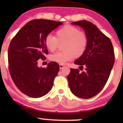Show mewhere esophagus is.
I'll list each match as a JSON object with an SVG mask.
<instances>
[{
	"label": "esophagus",
	"mask_w": 123,
	"mask_h": 123,
	"mask_svg": "<svg viewBox=\"0 0 123 123\" xmlns=\"http://www.w3.org/2000/svg\"><path fill=\"white\" fill-rule=\"evenodd\" d=\"M64 67H65V66L63 65L60 64V69H63Z\"/></svg>",
	"instance_id": "esophagus-1"
}]
</instances>
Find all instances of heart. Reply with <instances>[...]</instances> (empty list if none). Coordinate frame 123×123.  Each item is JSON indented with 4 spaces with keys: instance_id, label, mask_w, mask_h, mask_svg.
Segmentation results:
<instances>
[{
    "instance_id": "b5f03b06",
    "label": "heart",
    "mask_w": 123,
    "mask_h": 123,
    "mask_svg": "<svg viewBox=\"0 0 123 123\" xmlns=\"http://www.w3.org/2000/svg\"><path fill=\"white\" fill-rule=\"evenodd\" d=\"M88 39L84 32L72 25H66L56 31L55 36L49 34L44 39L47 49L53 52L60 44L63 43L61 52L51 55L50 60L60 64H64L74 57L79 58L84 54L88 46Z\"/></svg>"
}]
</instances>
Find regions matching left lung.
<instances>
[{"label":"left lung","mask_w":123,"mask_h":123,"mask_svg":"<svg viewBox=\"0 0 123 123\" xmlns=\"http://www.w3.org/2000/svg\"><path fill=\"white\" fill-rule=\"evenodd\" d=\"M72 24L81 26L88 37L87 50L75 61L80 66L70 68L68 76L69 86L74 95L83 99L94 97L102 90L108 81L115 63V53L111 40L97 28L86 20L76 21Z\"/></svg>","instance_id":"8db88e82"}]
</instances>
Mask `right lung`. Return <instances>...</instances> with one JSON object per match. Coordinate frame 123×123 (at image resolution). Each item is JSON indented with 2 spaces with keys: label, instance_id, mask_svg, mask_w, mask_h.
Returning <instances> with one entry per match:
<instances>
[{
  "label": "right lung",
  "instance_id": "1",
  "mask_svg": "<svg viewBox=\"0 0 123 123\" xmlns=\"http://www.w3.org/2000/svg\"><path fill=\"white\" fill-rule=\"evenodd\" d=\"M48 19H33L12 39L8 49V69L14 83L25 95L40 98L51 90L60 69L58 63L50 62L47 68L38 67V61L46 60L49 54L44 44L47 35L62 24Z\"/></svg>",
  "mask_w": 123,
  "mask_h": 123
}]
</instances>
